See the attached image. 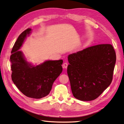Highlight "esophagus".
Wrapping results in <instances>:
<instances>
[{"instance_id": "esophagus-1", "label": "esophagus", "mask_w": 124, "mask_h": 124, "mask_svg": "<svg viewBox=\"0 0 124 124\" xmlns=\"http://www.w3.org/2000/svg\"><path fill=\"white\" fill-rule=\"evenodd\" d=\"M68 63L67 62H64L63 64V67L64 68H67L68 67Z\"/></svg>"}]
</instances>
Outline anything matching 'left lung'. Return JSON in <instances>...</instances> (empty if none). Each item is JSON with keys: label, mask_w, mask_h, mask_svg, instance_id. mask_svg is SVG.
I'll return each instance as SVG.
<instances>
[{"label": "left lung", "mask_w": 124, "mask_h": 124, "mask_svg": "<svg viewBox=\"0 0 124 124\" xmlns=\"http://www.w3.org/2000/svg\"><path fill=\"white\" fill-rule=\"evenodd\" d=\"M68 59L71 91L78 100H94L112 82L116 55L111 45L91 46L70 54Z\"/></svg>", "instance_id": "1"}]
</instances>
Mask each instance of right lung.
Returning <instances> with one entry per match:
<instances>
[{"instance_id":"right-lung-1","label":"right lung","mask_w":124,"mask_h":124,"mask_svg":"<svg viewBox=\"0 0 124 124\" xmlns=\"http://www.w3.org/2000/svg\"><path fill=\"white\" fill-rule=\"evenodd\" d=\"M28 28L19 36L11 51L12 81L22 93L28 97L40 99L49 93L53 84L62 71L63 60L46 61L33 66L26 61L19 49L31 33Z\"/></svg>"}]
</instances>
